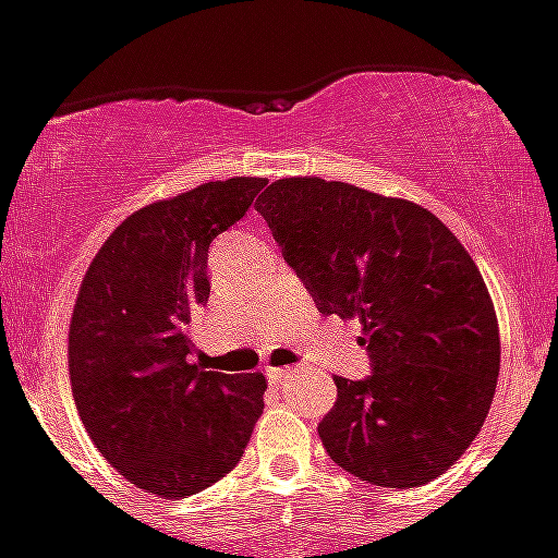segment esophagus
I'll list each match as a JSON object with an SVG mask.
<instances>
[{
    "label": "esophagus",
    "mask_w": 558,
    "mask_h": 558,
    "mask_svg": "<svg viewBox=\"0 0 558 558\" xmlns=\"http://www.w3.org/2000/svg\"><path fill=\"white\" fill-rule=\"evenodd\" d=\"M289 373H292V367H266V379H269V385H280Z\"/></svg>",
    "instance_id": "esophagus-1"
}]
</instances>
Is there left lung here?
I'll return each mask as SVG.
<instances>
[{
	"mask_svg": "<svg viewBox=\"0 0 558 558\" xmlns=\"http://www.w3.org/2000/svg\"><path fill=\"white\" fill-rule=\"evenodd\" d=\"M323 314L360 317L373 373L333 376L317 433L337 466L385 488L447 472L481 433L500 376V328L481 269L438 216L319 177L255 202Z\"/></svg>",
	"mask_w": 558,
	"mask_h": 558,
	"instance_id": "left-lung-1",
	"label": "left lung"
}]
</instances>
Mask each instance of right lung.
I'll return each mask as SVG.
<instances>
[{
  "label": "right lung",
  "instance_id": "right-lung-1",
  "mask_svg": "<svg viewBox=\"0 0 558 558\" xmlns=\"http://www.w3.org/2000/svg\"><path fill=\"white\" fill-rule=\"evenodd\" d=\"M264 185L232 177L140 207L106 239L77 289V415L111 466L162 500L230 474L264 413V373L191 362L193 319L210 298V241L244 219Z\"/></svg>",
  "mask_w": 558,
  "mask_h": 558
}]
</instances>
